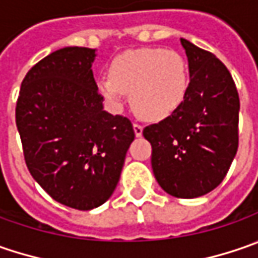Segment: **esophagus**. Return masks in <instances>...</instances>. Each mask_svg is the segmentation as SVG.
I'll return each mask as SVG.
<instances>
[{"mask_svg":"<svg viewBox=\"0 0 258 258\" xmlns=\"http://www.w3.org/2000/svg\"><path fill=\"white\" fill-rule=\"evenodd\" d=\"M133 127H134V134H136V137H141V136H143V125H140V124H134Z\"/></svg>","mask_w":258,"mask_h":258,"instance_id":"34e87169","label":"esophagus"}]
</instances>
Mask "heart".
Masks as SVG:
<instances>
[{
	"mask_svg": "<svg viewBox=\"0 0 258 258\" xmlns=\"http://www.w3.org/2000/svg\"><path fill=\"white\" fill-rule=\"evenodd\" d=\"M111 76L98 79V89L108 102L119 107L125 94L139 117L166 119L182 107L187 94V68L174 50L139 49L118 56Z\"/></svg>",
	"mask_w": 258,
	"mask_h": 258,
	"instance_id": "b5f03b06",
	"label": "heart"
}]
</instances>
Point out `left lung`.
Wrapping results in <instances>:
<instances>
[{
    "instance_id": "obj_1",
    "label": "left lung",
    "mask_w": 258,
    "mask_h": 258,
    "mask_svg": "<svg viewBox=\"0 0 258 258\" xmlns=\"http://www.w3.org/2000/svg\"><path fill=\"white\" fill-rule=\"evenodd\" d=\"M187 56V94L173 115L143 130L157 183L174 198L207 195L224 180L238 149L240 98L215 54L180 39Z\"/></svg>"
}]
</instances>
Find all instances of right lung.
<instances>
[{"label": "right lung", "mask_w": 258, "mask_h": 258, "mask_svg": "<svg viewBox=\"0 0 258 258\" xmlns=\"http://www.w3.org/2000/svg\"><path fill=\"white\" fill-rule=\"evenodd\" d=\"M95 49L64 47L26 75L16 124L33 179L59 204L89 211L117 187L134 140L128 118L104 109L92 63Z\"/></svg>", "instance_id": "right-lung-1"}]
</instances>
